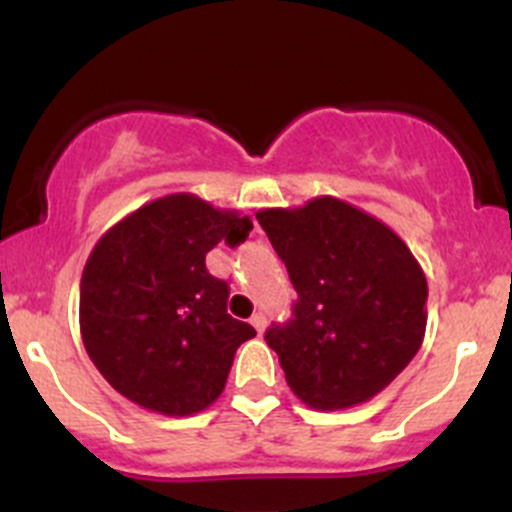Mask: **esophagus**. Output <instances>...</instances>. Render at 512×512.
<instances>
[{"label":"esophagus","mask_w":512,"mask_h":512,"mask_svg":"<svg viewBox=\"0 0 512 512\" xmlns=\"http://www.w3.org/2000/svg\"><path fill=\"white\" fill-rule=\"evenodd\" d=\"M250 322H252V327H255V330H257V332H260V335H262V332H265V325H267V317H265V315H262V312H255V315H252V317H250Z\"/></svg>","instance_id":"1"}]
</instances>
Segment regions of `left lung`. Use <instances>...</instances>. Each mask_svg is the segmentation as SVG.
<instances>
[{
    "mask_svg": "<svg viewBox=\"0 0 512 512\" xmlns=\"http://www.w3.org/2000/svg\"><path fill=\"white\" fill-rule=\"evenodd\" d=\"M257 222L297 292L290 322L265 332L292 393L315 410L375 398L423 345L428 280L413 252L335 197L260 210Z\"/></svg>",
    "mask_w": 512,
    "mask_h": 512,
    "instance_id": "1",
    "label": "left lung"
}]
</instances>
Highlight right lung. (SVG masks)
<instances>
[{
    "label": "right lung",
    "mask_w": 512,
    "mask_h": 512,
    "mask_svg": "<svg viewBox=\"0 0 512 512\" xmlns=\"http://www.w3.org/2000/svg\"><path fill=\"white\" fill-rule=\"evenodd\" d=\"M250 230V217L177 192L99 237L79 285V330L119 395L172 418L220 398L237 347L257 332L227 315L230 287L205 257Z\"/></svg>",
    "instance_id": "right-lung-1"
}]
</instances>
